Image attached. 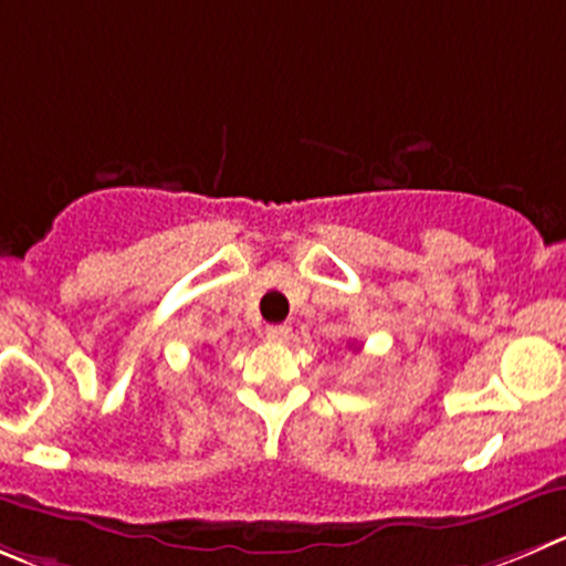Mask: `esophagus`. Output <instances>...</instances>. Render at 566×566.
Segmentation results:
<instances>
[{"label": "esophagus", "mask_w": 566, "mask_h": 566, "mask_svg": "<svg viewBox=\"0 0 566 566\" xmlns=\"http://www.w3.org/2000/svg\"><path fill=\"white\" fill-rule=\"evenodd\" d=\"M289 333H292V327H289V325H269L266 327L269 342H286Z\"/></svg>", "instance_id": "obj_1"}]
</instances>
